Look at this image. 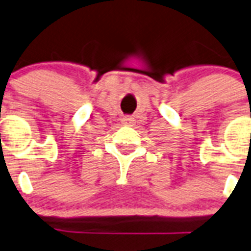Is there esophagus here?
<instances>
[{
	"mask_svg": "<svg viewBox=\"0 0 251 251\" xmlns=\"http://www.w3.org/2000/svg\"><path fill=\"white\" fill-rule=\"evenodd\" d=\"M122 122H124V124H126V125H131L132 122H134V119H132V117H129V116H126V117H124V119H122Z\"/></svg>",
	"mask_w": 251,
	"mask_h": 251,
	"instance_id": "1",
	"label": "esophagus"
}]
</instances>
